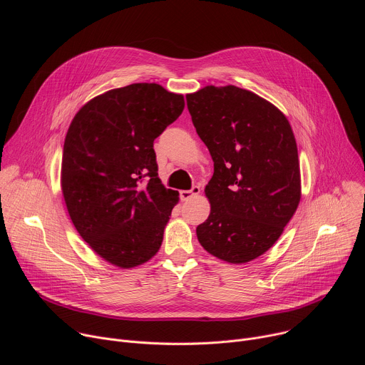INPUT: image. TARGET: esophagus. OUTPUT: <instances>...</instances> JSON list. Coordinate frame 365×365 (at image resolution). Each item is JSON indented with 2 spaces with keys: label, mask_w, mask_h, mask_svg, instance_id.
Segmentation results:
<instances>
[{
  "label": "esophagus",
  "mask_w": 365,
  "mask_h": 365,
  "mask_svg": "<svg viewBox=\"0 0 365 365\" xmlns=\"http://www.w3.org/2000/svg\"><path fill=\"white\" fill-rule=\"evenodd\" d=\"M199 193H200V187L199 186H192V189H189V190H182L180 197H182V200H190L192 197L197 196Z\"/></svg>",
  "instance_id": "obj_1"
}]
</instances>
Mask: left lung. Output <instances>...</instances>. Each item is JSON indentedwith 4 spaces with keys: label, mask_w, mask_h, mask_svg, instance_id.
Instances as JSON below:
<instances>
[{
    "label": "left lung",
    "mask_w": 365,
    "mask_h": 365,
    "mask_svg": "<svg viewBox=\"0 0 365 365\" xmlns=\"http://www.w3.org/2000/svg\"><path fill=\"white\" fill-rule=\"evenodd\" d=\"M214 176L205 187L211 214L197 225L200 245L232 264L264 254L300 200V169L292 127L273 103L234 85L186 95Z\"/></svg>",
    "instance_id": "8db88e82"
}]
</instances>
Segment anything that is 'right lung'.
I'll use <instances>...</instances> for the list:
<instances>
[{
	"mask_svg": "<svg viewBox=\"0 0 365 365\" xmlns=\"http://www.w3.org/2000/svg\"><path fill=\"white\" fill-rule=\"evenodd\" d=\"M183 108V95L133 83L95 96L69 125L62 158L68 212L83 241L114 266H140L162 245L179 192L159 179L153 143Z\"/></svg>",
	"mask_w": 365,
	"mask_h": 365,
	"instance_id": "obj_1",
	"label": "right lung"
}]
</instances>
